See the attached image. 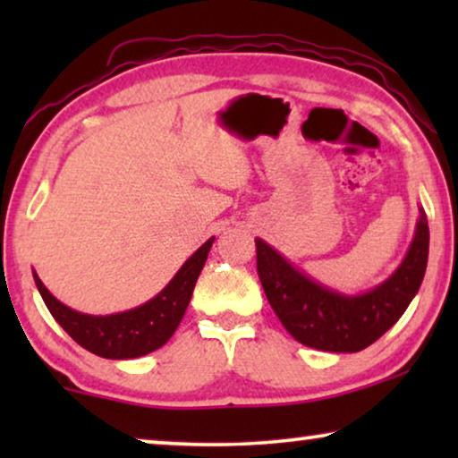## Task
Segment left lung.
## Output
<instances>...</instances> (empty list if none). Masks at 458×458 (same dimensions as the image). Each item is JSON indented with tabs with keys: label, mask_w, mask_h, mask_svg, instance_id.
I'll return each mask as SVG.
<instances>
[{
	"label": "left lung",
	"mask_w": 458,
	"mask_h": 458,
	"mask_svg": "<svg viewBox=\"0 0 458 458\" xmlns=\"http://www.w3.org/2000/svg\"><path fill=\"white\" fill-rule=\"evenodd\" d=\"M428 254V216L419 208L417 231L403 265L371 292L346 296L317 284L267 242L256 240V268L275 315L293 340L325 352H359L379 340L421 287Z\"/></svg>",
	"instance_id": "8db88e82"
}]
</instances>
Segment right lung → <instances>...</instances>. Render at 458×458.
<instances>
[{
	"mask_svg": "<svg viewBox=\"0 0 458 458\" xmlns=\"http://www.w3.org/2000/svg\"><path fill=\"white\" fill-rule=\"evenodd\" d=\"M212 242L215 237L202 243L185 260V265L179 268L158 296L137 309L116 312V315L93 317L68 309L66 304H62L49 293L37 273H33L35 285L52 317L79 346L102 356V359H137V356L149 354L165 346L174 329L179 327L191 300L193 287H196L204 262L208 259Z\"/></svg>",
	"mask_w": 458,
	"mask_h": 458,
	"instance_id": "1",
	"label": "right lung"
}]
</instances>
